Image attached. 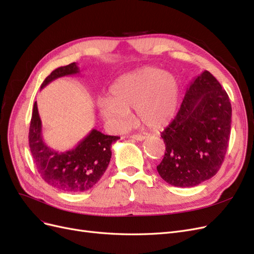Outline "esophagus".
<instances>
[{
	"instance_id": "esophagus-1",
	"label": "esophagus",
	"mask_w": 254,
	"mask_h": 254,
	"mask_svg": "<svg viewBox=\"0 0 254 254\" xmlns=\"http://www.w3.org/2000/svg\"><path fill=\"white\" fill-rule=\"evenodd\" d=\"M130 137L135 141H143L146 139V136L143 134H132V135H130Z\"/></svg>"
}]
</instances>
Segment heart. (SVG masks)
<instances>
[{
    "label": "heart",
    "mask_w": 254,
    "mask_h": 254,
    "mask_svg": "<svg viewBox=\"0 0 254 254\" xmlns=\"http://www.w3.org/2000/svg\"><path fill=\"white\" fill-rule=\"evenodd\" d=\"M179 96V83L175 75L146 66L115 80L109 97L98 99L97 109L101 117L118 130L128 126L131 109L144 127L159 130L174 119Z\"/></svg>",
    "instance_id": "1"
}]
</instances>
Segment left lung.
Returning a JSON list of instances; mask_svg holds the SVG:
<instances>
[{
	"label": "left lung",
	"mask_w": 254,
	"mask_h": 254,
	"mask_svg": "<svg viewBox=\"0 0 254 254\" xmlns=\"http://www.w3.org/2000/svg\"><path fill=\"white\" fill-rule=\"evenodd\" d=\"M232 107L218 80L204 71L190 82L176 118L161 134L165 153L157 171L174 187L190 188L216 175L231 133Z\"/></svg>",
	"instance_id": "8db88e82"
}]
</instances>
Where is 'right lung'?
I'll return each instance as SVG.
<instances>
[{
    "label": "right lung",
    "mask_w": 254,
    "mask_h": 254,
    "mask_svg": "<svg viewBox=\"0 0 254 254\" xmlns=\"http://www.w3.org/2000/svg\"><path fill=\"white\" fill-rule=\"evenodd\" d=\"M77 73L79 68L75 63L60 66L44 79L41 89L56 78ZM41 132V120L35 102L28 141L38 173L50 186L70 193L88 190L95 186L109 165L112 143L120 139L92 129L75 148L58 152L43 142Z\"/></svg>",
    "instance_id": "right-lung-1"
}]
</instances>
